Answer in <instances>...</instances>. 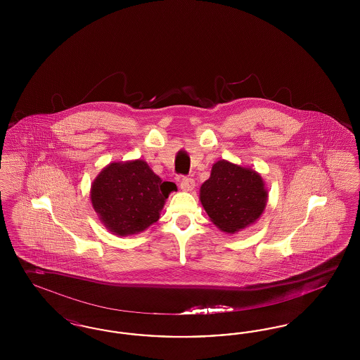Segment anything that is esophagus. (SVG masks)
Returning a JSON list of instances; mask_svg holds the SVG:
<instances>
[{
    "mask_svg": "<svg viewBox=\"0 0 360 360\" xmlns=\"http://www.w3.org/2000/svg\"><path fill=\"white\" fill-rule=\"evenodd\" d=\"M194 188H195L194 179H191V178H182L181 179V188L184 191H191V190H194Z\"/></svg>",
    "mask_w": 360,
    "mask_h": 360,
    "instance_id": "esophagus-1",
    "label": "esophagus"
}]
</instances>
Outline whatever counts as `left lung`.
I'll return each instance as SVG.
<instances>
[{"instance_id": "left-lung-1", "label": "left lung", "mask_w": 360, "mask_h": 360, "mask_svg": "<svg viewBox=\"0 0 360 360\" xmlns=\"http://www.w3.org/2000/svg\"><path fill=\"white\" fill-rule=\"evenodd\" d=\"M269 191L259 172L221 159L201 185L200 201L210 221L225 233L257 223L267 205Z\"/></svg>"}]
</instances>
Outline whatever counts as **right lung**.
<instances>
[{"label":"right lung","mask_w":360,"mask_h":360,"mask_svg":"<svg viewBox=\"0 0 360 360\" xmlns=\"http://www.w3.org/2000/svg\"><path fill=\"white\" fill-rule=\"evenodd\" d=\"M174 190L175 184L163 182L141 159L113 162L91 182L90 201L105 228L124 238L156 223Z\"/></svg>","instance_id":"right-lung-1"}]
</instances>
